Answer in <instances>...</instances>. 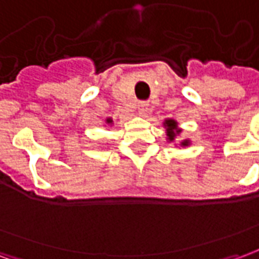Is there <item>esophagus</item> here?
<instances>
[{"mask_svg": "<svg viewBox=\"0 0 259 259\" xmlns=\"http://www.w3.org/2000/svg\"><path fill=\"white\" fill-rule=\"evenodd\" d=\"M150 112V108H148V104L146 101H140L139 102V113L141 116H147Z\"/></svg>", "mask_w": 259, "mask_h": 259, "instance_id": "34e87169", "label": "esophagus"}]
</instances>
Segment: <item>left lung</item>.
Returning <instances> with one entry per match:
<instances>
[{
    "instance_id": "left-lung-1",
    "label": "left lung",
    "mask_w": 259,
    "mask_h": 259,
    "mask_svg": "<svg viewBox=\"0 0 259 259\" xmlns=\"http://www.w3.org/2000/svg\"><path fill=\"white\" fill-rule=\"evenodd\" d=\"M165 127H166V136H168V140L169 141H174L175 140V136H178L180 133V129H178V123L175 122L174 119H168V120H165ZM190 144V141L185 140L182 141V146H189Z\"/></svg>"
}]
</instances>
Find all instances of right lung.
<instances>
[{"label": "right lung", "instance_id": "add662e5", "mask_svg": "<svg viewBox=\"0 0 259 259\" xmlns=\"http://www.w3.org/2000/svg\"><path fill=\"white\" fill-rule=\"evenodd\" d=\"M107 123H109V124L112 123V119H107Z\"/></svg>", "mask_w": 259, "mask_h": 259}]
</instances>
